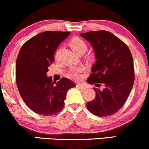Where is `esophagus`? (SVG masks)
I'll use <instances>...</instances> for the list:
<instances>
[{
  "mask_svg": "<svg viewBox=\"0 0 149 149\" xmlns=\"http://www.w3.org/2000/svg\"><path fill=\"white\" fill-rule=\"evenodd\" d=\"M76 87L78 88V89H81V90H84V89L86 88V87L84 86L82 84H80V83H78V84L76 85Z\"/></svg>",
  "mask_w": 149,
  "mask_h": 149,
  "instance_id": "obj_1",
  "label": "esophagus"
}]
</instances>
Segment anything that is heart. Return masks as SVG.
<instances>
[{"label": "heart", "mask_w": 149, "mask_h": 149, "mask_svg": "<svg viewBox=\"0 0 149 149\" xmlns=\"http://www.w3.org/2000/svg\"><path fill=\"white\" fill-rule=\"evenodd\" d=\"M70 46H71V49L76 53H78L80 52H85V51L87 49V44L85 43V42L83 40H82L81 38L78 37L73 38L72 40L70 41ZM82 71H83V69L80 67L76 68V69H72L67 73L66 76L72 80H79L81 78L80 73Z\"/></svg>", "instance_id": "obj_1"}]
</instances>
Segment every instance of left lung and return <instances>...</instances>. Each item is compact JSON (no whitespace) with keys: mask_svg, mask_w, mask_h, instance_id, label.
Segmentation results:
<instances>
[{"mask_svg":"<svg viewBox=\"0 0 149 149\" xmlns=\"http://www.w3.org/2000/svg\"><path fill=\"white\" fill-rule=\"evenodd\" d=\"M80 36L91 44L96 62L88 78L90 84L104 85L103 90L93 88L96 97L87 108L100 117L118 111L125 103L134 81L133 59L129 47L120 39L107 31H89Z\"/></svg>","mask_w":149,"mask_h":149,"instance_id":"obj_1","label":"left lung"}]
</instances>
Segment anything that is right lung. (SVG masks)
I'll list each match as a JSON object with an SVG mask.
<instances>
[{"label":"right lung","instance_id":"obj_1","mask_svg":"<svg viewBox=\"0 0 149 149\" xmlns=\"http://www.w3.org/2000/svg\"><path fill=\"white\" fill-rule=\"evenodd\" d=\"M70 32L45 31L22 45L16 61V82L24 102L39 115L53 116L64 106L66 93L76 84L66 78L56 82L47 77L56 49Z\"/></svg>","mask_w":149,"mask_h":149}]
</instances>
